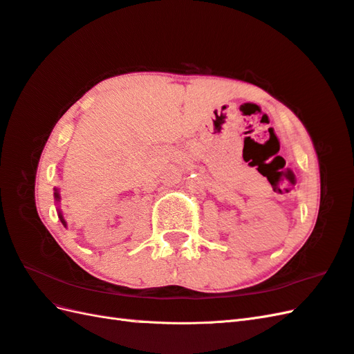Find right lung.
<instances>
[{
	"instance_id": "obj_1",
	"label": "right lung",
	"mask_w": 354,
	"mask_h": 354,
	"mask_svg": "<svg viewBox=\"0 0 354 354\" xmlns=\"http://www.w3.org/2000/svg\"><path fill=\"white\" fill-rule=\"evenodd\" d=\"M54 199H55V205H57V216H59V218H60V221H62V225L66 227L68 226V223H66V220H64V217H63V212H62V209L59 208V203H60V192H59V188H54Z\"/></svg>"
}]
</instances>
